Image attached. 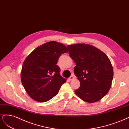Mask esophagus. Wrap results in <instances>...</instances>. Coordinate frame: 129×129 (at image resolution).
Returning a JSON list of instances; mask_svg holds the SVG:
<instances>
[{
    "mask_svg": "<svg viewBox=\"0 0 129 129\" xmlns=\"http://www.w3.org/2000/svg\"><path fill=\"white\" fill-rule=\"evenodd\" d=\"M74 79V76H71L70 77H69V79L70 80H73Z\"/></svg>",
    "mask_w": 129,
    "mask_h": 129,
    "instance_id": "34e87169",
    "label": "esophagus"
}]
</instances>
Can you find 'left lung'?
Wrapping results in <instances>:
<instances>
[{"label":"left lung","instance_id":"1","mask_svg":"<svg viewBox=\"0 0 129 129\" xmlns=\"http://www.w3.org/2000/svg\"><path fill=\"white\" fill-rule=\"evenodd\" d=\"M69 53L75 62L74 73L79 80L74 92L84 101L97 102L109 92L113 79L110 59L100 50L88 44L67 45Z\"/></svg>","mask_w":129,"mask_h":129}]
</instances>
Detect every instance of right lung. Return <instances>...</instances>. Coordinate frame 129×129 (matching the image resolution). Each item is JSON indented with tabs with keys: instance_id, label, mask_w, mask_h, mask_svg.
Instances as JSON below:
<instances>
[{
	"instance_id": "1",
	"label": "right lung",
	"mask_w": 129,
	"mask_h": 129,
	"mask_svg": "<svg viewBox=\"0 0 129 129\" xmlns=\"http://www.w3.org/2000/svg\"><path fill=\"white\" fill-rule=\"evenodd\" d=\"M66 47L56 41L45 43L36 48L24 61L21 80L26 92L39 102H47L58 93L66 79L59 74L56 64Z\"/></svg>"
}]
</instances>
